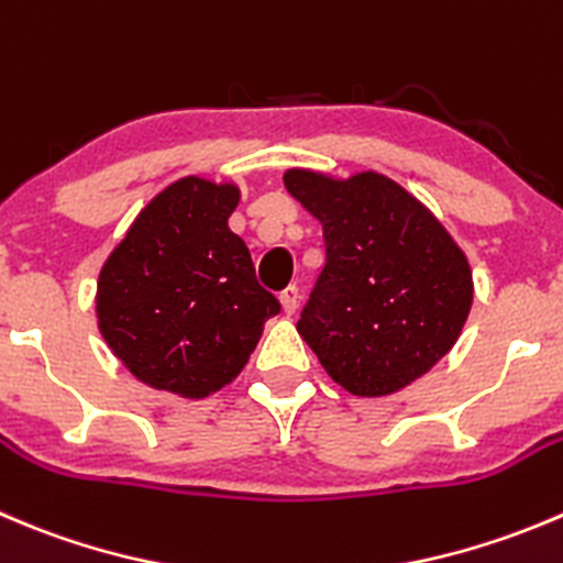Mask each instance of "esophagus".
<instances>
[{"label":"esophagus","instance_id":"esophagus-1","mask_svg":"<svg viewBox=\"0 0 563 563\" xmlns=\"http://www.w3.org/2000/svg\"><path fill=\"white\" fill-rule=\"evenodd\" d=\"M280 302H283V310H286L288 316L297 313V308H299V288L297 286H288L286 291H280Z\"/></svg>","mask_w":563,"mask_h":563}]
</instances>
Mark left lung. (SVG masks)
Wrapping results in <instances>:
<instances>
[{
  "label": "left lung",
  "mask_w": 563,
  "mask_h": 563,
  "mask_svg": "<svg viewBox=\"0 0 563 563\" xmlns=\"http://www.w3.org/2000/svg\"><path fill=\"white\" fill-rule=\"evenodd\" d=\"M286 189L321 222L327 264L297 332L352 396H393L460 341L473 305L465 250L401 184L291 167Z\"/></svg>",
  "instance_id": "8db88e82"
}]
</instances>
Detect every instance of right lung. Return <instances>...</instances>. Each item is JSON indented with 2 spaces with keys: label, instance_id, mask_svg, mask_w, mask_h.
Instances as JSON below:
<instances>
[{
  "label": "right lung",
  "instance_id": "1",
  "mask_svg": "<svg viewBox=\"0 0 563 563\" xmlns=\"http://www.w3.org/2000/svg\"><path fill=\"white\" fill-rule=\"evenodd\" d=\"M239 198L233 181L178 178L103 261L98 330L143 385L181 398L222 390L280 313L255 280L247 244L228 228Z\"/></svg>",
  "mask_w": 563,
  "mask_h": 563
}]
</instances>
